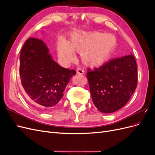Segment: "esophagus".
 Listing matches in <instances>:
<instances>
[{
    "label": "esophagus",
    "instance_id": "obj_1",
    "mask_svg": "<svg viewBox=\"0 0 155 155\" xmlns=\"http://www.w3.org/2000/svg\"><path fill=\"white\" fill-rule=\"evenodd\" d=\"M77 74L79 75H83L84 74V70L81 69V68H78L77 70Z\"/></svg>",
    "mask_w": 155,
    "mask_h": 155
}]
</instances>
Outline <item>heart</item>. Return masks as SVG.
I'll use <instances>...</instances> for the list:
<instances>
[{
    "label": "heart",
    "mask_w": 155,
    "mask_h": 155,
    "mask_svg": "<svg viewBox=\"0 0 155 155\" xmlns=\"http://www.w3.org/2000/svg\"><path fill=\"white\" fill-rule=\"evenodd\" d=\"M116 46L117 39L112 34L76 31L70 34L67 42L59 39L56 43V50L64 63L72 61L75 59L74 52H78L80 53L84 65L95 68L108 62Z\"/></svg>",
    "instance_id": "1"
}]
</instances>
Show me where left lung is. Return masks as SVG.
Returning a JSON list of instances; mask_svg holds the SVG:
<instances>
[{
    "mask_svg": "<svg viewBox=\"0 0 155 155\" xmlns=\"http://www.w3.org/2000/svg\"><path fill=\"white\" fill-rule=\"evenodd\" d=\"M87 78L94 104L100 112L111 113L128 102L137 86V65L130 55L111 60Z\"/></svg>",
    "mask_w": 155,
    "mask_h": 155,
    "instance_id": "8db88e82",
    "label": "left lung"
}]
</instances>
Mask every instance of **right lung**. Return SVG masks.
Segmentation results:
<instances>
[{"mask_svg":"<svg viewBox=\"0 0 155 155\" xmlns=\"http://www.w3.org/2000/svg\"><path fill=\"white\" fill-rule=\"evenodd\" d=\"M19 72L25 92L43 112L59 105L70 78L76 74L75 70L61 67L44 42L33 37L22 48Z\"/></svg>","mask_w":155,"mask_h":155,"instance_id":"obj_1","label":"right lung"}]
</instances>
